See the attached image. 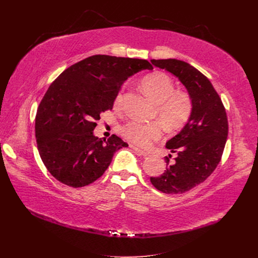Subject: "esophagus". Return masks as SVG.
Masks as SVG:
<instances>
[{
	"instance_id": "34e87169",
	"label": "esophagus",
	"mask_w": 258,
	"mask_h": 258,
	"mask_svg": "<svg viewBox=\"0 0 258 258\" xmlns=\"http://www.w3.org/2000/svg\"><path fill=\"white\" fill-rule=\"evenodd\" d=\"M131 148H132V150H134L135 152H136L138 155H140V156H143V157L150 156V154H148L147 152L142 151V150H140V148H138V147H136V146H134V145H131Z\"/></svg>"
}]
</instances>
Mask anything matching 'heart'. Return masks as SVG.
<instances>
[{"instance_id":"heart-1","label":"heart","mask_w":258,"mask_h":258,"mask_svg":"<svg viewBox=\"0 0 258 258\" xmlns=\"http://www.w3.org/2000/svg\"><path fill=\"white\" fill-rule=\"evenodd\" d=\"M143 91L156 105V116L170 130H177L185 125L192 114L194 103L189 94L174 90L172 79L165 73L156 72L145 76L141 81ZM121 92L114 100V105L119 106ZM122 137L138 146H151L163 135V126L158 121L143 122L130 120L120 127Z\"/></svg>"}]
</instances>
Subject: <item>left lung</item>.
Listing matches in <instances>:
<instances>
[{
    "label": "left lung",
    "instance_id": "obj_1",
    "mask_svg": "<svg viewBox=\"0 0 258 258\" xmlns=\"http://www.w3.org/2000/svg\"><path fill=\"white\" fill-rule=\"evenodd\" d=\"M151 61L177 76L192 99L190 119L166 142V148L175 154L173 161L171 155L165 157V172L151 177L152 184L163 194H184L204 182L219 165L228 136L226 110L210 80L195 67L174 58Z\"/></svg>",
    "mask_w": 258,
    "mask_h": 258
}]
</instances>
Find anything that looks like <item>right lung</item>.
Segmentation results:
<instances>
[{
    "label": "right lung",
    "instance_id": "obj_1",
    "mask_svg": "<svg viewBox=\"0 0 258 258\" xmlns=\"http://www.w3.org/2000/svg\"><path fill=\"white\" fill-rule=\"evenodd\" d=\"M145 59L93 55L66 69L47 90L35 116L37 150L48 171L60 183L78 188L99 179L116 151L127 143L116 135L95 137L96 120L112 110L124 80Z\"/></svg>",
    "mask_w": 258,
    "mask_h": 258
}]
</instances>
